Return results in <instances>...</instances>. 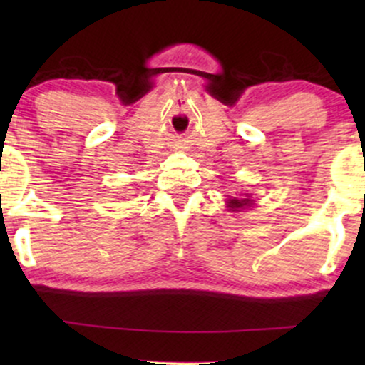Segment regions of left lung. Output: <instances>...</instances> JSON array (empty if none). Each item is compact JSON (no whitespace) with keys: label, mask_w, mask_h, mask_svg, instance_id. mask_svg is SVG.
Returning a JSON list of instances; mask_svg holds the SVG:
<instances>
[{"label":"left lung","mask_w":365,"mask_h":365,"mask_svg":"<svg viewBox=\"0 0 365 365\" xmlns=\"http://www.w3.org/2000/svg\"><path fill=\"white\" fill-rule=\"evenodd\" d=\"M249 206H252V200L249 199V194H244V199H237V197H233V199L228 200L230 211H240V209L249 207Z\"/></svg>","instance_id":"8db88e82"}]
</instances>
